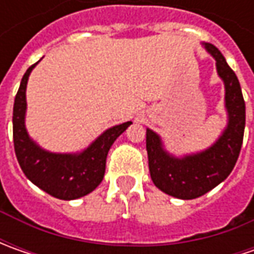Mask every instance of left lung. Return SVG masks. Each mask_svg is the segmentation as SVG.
Listing matches in <instances>:
<instances>
[{
    "label": "left lung",
    "instance_id": "obj_1",
    "mask_svg": "<svg viewBox=\"0 0 254 254\" xmlns=\"http://www.w3.org/2000/svg\"><path fill=\"white\" fill-rule=\"evenodd\" d=\"M218 73L225 82L229 124L223 135L209 150L182 160L170 157L161 148L160 137L147 130V154L152 182L157 188L180 199H195L213 190L228 178L238 161L246 124V106L238 76L226 64L223 55L212 44H206Z\"/></svg>",
    "mask_w": 254,
    "mask_h": 254
}]
</instances>
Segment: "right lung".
Masks as SVG:
<instances>
[{
	"instance_id": "obj_1",
	"label": "right lung",
	"mask_w": 254,
	"mask_h": 254,
	"mask_svg": "<svg viewBox=\"0 0 254 254\" xmlns=\"http://www.w3.org/2000/svg\"><path fill=\"white\" fill-rule=\"evenodd\" d=\"M35 64L25 72L15 96L12 113L15 155L26 178L32 181L36 187L58 199H77L90 193L102 182L106 171L107 152L116 138L126 131L131 123H123L109 128L79 155L51 154L41 150L34 141L29 140L24 124L26 109L25 90L29 73Z\"/></svg>"
}]
</instances>
